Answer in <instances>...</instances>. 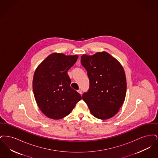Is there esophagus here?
Masks as SVG:
<instances>
[{"label":"esophagus","mask_w":158,"mask_h":158,"mask_svg":"<svg viewBox=\"0 0 158 158\" xmlns=\"http://www.w3.org/2000/svg\"><path fill=\"white\" fill-rule=\"evenodd\" d=\"M77 91H78V92H79L80 94H82V91L81 89H79Z\"/></svg>","instance_id":"1"}]
</instances>
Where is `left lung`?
<instances>
[{"instance_id": "obj_1", "label": "left lung", "mask_w": 158, "mask_h": 158, "mask_svg": "<svg viewBox=\"0 0 158 158\" xmlns=\"http://www.w3.org/2000/svg\"><path fill=\"white\" fill-rule=\"evenodd\" d=\"M81 64L87 72L89 89L82 99L96 118L106 120L114 116L123 105L127 89L126 75L120 63L106 52L83 54Z\"/></svg>"}]
</instances>
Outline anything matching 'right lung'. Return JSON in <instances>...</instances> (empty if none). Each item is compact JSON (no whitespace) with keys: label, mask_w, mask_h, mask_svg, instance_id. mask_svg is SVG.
<instances>
[{"label":"right lung","mask_w":158,"mask_h":158,"mask_svg":"<svg viewBox=\"0 0 158 158\" xmlns=\"http://www.w3.org/2000/svg\"><path fill=\"white\" fill-rule=\"evenodd\" d=\"M77 56L53 53L37 68L33 78V91L38 107L47 117L59 120L67 116L82 97L70 87L68 71Z\"/></svg>","instance_id":"obj_1"}]
</instances>
